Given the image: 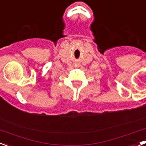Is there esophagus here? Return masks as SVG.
<instances>
[{
  "instance_id": "34e87169",
  "label": "esophagus",
  "mask_w": 146,
  "mask_h": 146,
  "mask_svg": "<svg viewBox=\"0 0 146 146\" xmlns=\"http://www.w3.org/2000/svg\"><path fill=\"white\" fill-rule=\"evenodd\" d=\"M74 66H75V67H78V64H77V63H76V64H74Z\"/></svg>"
}]
</instances>
